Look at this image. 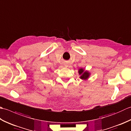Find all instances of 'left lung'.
<instances>
[{
    "mask_svg": "<svg viewBox=\"0 0 131 131\" xmlns=\"http://www.w3.org/2000/svg\"><path fill=\"white\" fill-rule=\"evenodd\" d=\"M78 73L80 75V78L83 80H87L90 75V73L88 71H84L83 68L79 69Z\"/></svg>",
    "mask_w": 131,
    "mask_h": 131,
    "instance_id": "8db88e82",
    "label": "left lung"
}]
</instances>
